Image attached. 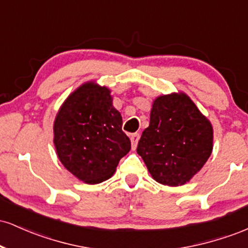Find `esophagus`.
Listing matches in <instances>:
<instances>
[{
  "label": "esophagus",
  "instance_id": "esophagus-1",
  "mask_svg": "<svg viewBox=\"0 0 248 248\" xmlns=\"http://www.w3.org/2000/svg\"><path fill=\"white\" fill-rule=\"evenodd\" d=\"M139 140H140V134L134 133V134H132V135H130V142H132L133 149H135L136 146H138Z\"/></svg>",
  "mask_w": 248,
  "mask_h": 248
}]
</instances>
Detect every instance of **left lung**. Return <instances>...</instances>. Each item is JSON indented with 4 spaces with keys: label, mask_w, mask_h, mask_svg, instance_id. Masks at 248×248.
<instances>
[{
    "label": "left lung",
    "mask_w": 248,
    "mask_h": 248,
    "mask_svg": "<svg viewBox=\"0 0 248 248\" xmlns=\"http://www.w3.org/2000/svg\"><path fill=\"white\" fill-rule=\"evenodd\" d=\"M212 143L210 121L186 93H171L153 102L149 127L142 133L136 152L156 182L177 186L203 168Z\"/></svg>",
    "instance_id": "obj_1"
}]
</instances>
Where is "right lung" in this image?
Returning <instances> with one entry per match:
<instances>
[{
	"instance_id": "obj_1",
	"label": "right lung",
	"mask_w": 248,
	"mask_h": 248,
	"mask_svg": "<svg viewBox=\"0 0 248 248\" xmlns=\"http://www.w3.org/2000/svg\"><path fill=\"white\" fill-rule=\"evenodd\" d=\"M112 101L107 87L90 81L71 93L57 113V155L62 166L85 183H101L112 177L130 150L129 138L122 132V116Z\"/></svg>"
}]
</instances>
